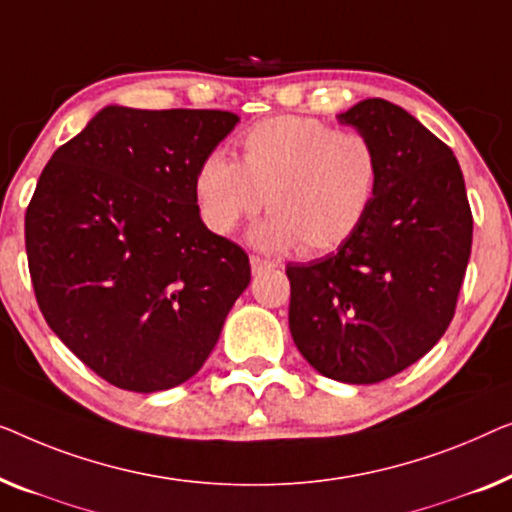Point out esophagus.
<instances>
[{
	"label": "esophagus",
	"instance_id": "1",
	"mask_svg": "<svg viewBox=\"0 0 512 512\" xmlns=\"http://www.w3.org/2000/svg\"><path fill=\"white\" fill-rule=\"evenodd\" d=\"M250 266H253V273H262V271H266V269H273V262H269V259H262V257H257V255H253L250 257Z\"/></svg>",
	"mask_w": 512,
	"mask_h": 512
}]
</instances>
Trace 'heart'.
Segmentation results:
<instances>
[{"label":"heart","instance_id":"heart-1","mask_svg":"<svg viewBox=\"0 0 512 512\" xmlns=\"http://www.w3.org/2000/svg\"><path fill=\"white\" fill-rule=\"evenodd\" d=\"M241 160L213 150L194 171L204 225L232 234L259 208L271 213L250 241L262 250L329 253L369 218L380 187V157L369 136L306 115H278L250 127Z\"/></svg>","mask_w":512,"mask_h":512}]
</instances>
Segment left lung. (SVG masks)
<instances>
[{
	"mask_svg": "<svg viewBox=\"0 0 512 512\" xmlns=\"http://www.w3.org/2000/svg\"><path fill=\"white\" fill-rule=\"evenodd\" d=\"M336 118L376 146L378 197L336 253L287 264L290 331L322 376L371 385L408 369L445 334L473 215L455 153L401 106L364 99Z\"/></svg>",
	"mask_w": 512,
	"mask_h": 512,
	"instance_id": "left-lung-1",
	"label": "left lung"
}]
</instances>
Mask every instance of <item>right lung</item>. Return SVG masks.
<instances>
[{"mask_svg":"<svg viewBox=\"0 0 512 512\" xmlns=\"http://www.w3.org/2000/svg\"><path fill=\"white\" fill-rule=\"evenodd\" d=\"M236 122L229 111L106 106L41 171L25 213L39 308L120 390L190 380L250 283L248 255L201 222L192 190Z\"/></svg>","mask_w":512,"mask_h":512,"instance_id":"add662e5","label":"right lung"}]
</instances>
